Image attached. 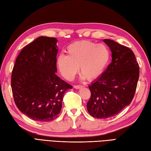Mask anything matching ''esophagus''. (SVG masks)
Listing matches in <instances>:
<instances>
[{"instance_id":"1","label":"esophagus","mask_w":151,"mask_h":151,"mask_svg":"<svg viewBox=\"0 0 151 151\" xmlns=\"http://www.w3.org/2000/svg\"><path fill=\"white\" fill-rule=\"evenodd\" d=\"M74 87L75 89H78L80 88H81V87H83V86H81V85H76V86H74Z\"/></svg>"}]
</instances>
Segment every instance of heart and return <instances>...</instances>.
<instances>
[{
    "label": "heart",
    "instance_id": "b5f03b06",
    "mask_svg": "<svg viewBox=\"0 0 151 151\" xmlns=\"http://www.w3.org/2000/svg\"><path fill=\"white\" fill-rule=\"evenodd\" d=\"M67 52V55L58 56L57 64L60 73L68 80L74 78L79 66L82 79L99 78L107 68L111 57L106 45L90 40L75 42L68 45Z\"/></svg>",
    "mask_w": 151,
    "mask_h": 151
}]
</instances>
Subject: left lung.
<instances>
[{
  "mask_svg": "<svg viewBox=\"0 0 151 151\" xmlns=\"http://www.w3.org/2000/svg\"><path fill=\"white\" fill-rule=\"evenodd\" d=\"M112 52V62L89 86L91 98L87 109L92 116L107 118L116 115L132 101L139 75L132 51L110 39H104Z\"/></svg>",
  "mask_w": 151,
  "mask_h": 151,
  "instance_id": "left-lung-1",
  "label": "left lung"
}]
</instances>
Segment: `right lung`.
I'll return each mask as SVG.
<instances>
[{"label": "right lung", "mask_w": 151, "mask_h": 151, "mask_svg": "<svg viewBox=\"0 0 151 151\" xmlns=\"http://www.w3.org/2000/svg\"><path fill=\"white\" fill-rule=\"evenodd\" d=\"M57 39L40 37L17 57L11 79L14 101L19 111L33 120L57 118L65 92L72 89L57 73Z\"/></svg>", "instance_id": "right-lung-1"}]
</instances>
